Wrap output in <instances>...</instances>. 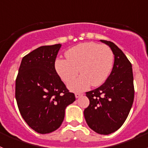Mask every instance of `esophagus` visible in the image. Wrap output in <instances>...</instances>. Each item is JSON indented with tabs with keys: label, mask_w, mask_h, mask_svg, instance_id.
I'll return each instance as SVG.
<instances>
[{
	"label": "esophagus",
	"mask_w": 148,
	"mask_h": 148,
	"mask_svg": "<svg viewBox=\"0 0 148 148\" xmlns=\"http://www.w3.org/2000/svg\"><path fill=\"white\" fill-rule=\"evenodd\" d=\"M82 95V94H81V93H75V98H76V99H78V98L81 97Z\"/></svg>",
	"instance_id": "1"
}]
</instances>
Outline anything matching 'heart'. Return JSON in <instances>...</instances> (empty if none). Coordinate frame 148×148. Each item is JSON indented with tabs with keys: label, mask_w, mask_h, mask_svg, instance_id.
<instances>
[{
	"label": "heart",
	"mask_w": 148,
	"mask_h": 148,
	"mask_svg": "<svg viewBox=\"0 0 148 148\" xmlns=\"http://www.w3.org/2000/svg\"><path fill=\"white\" fill-rule=\"evenodd\" d=\"M67 59L57 58L55 69L63 82H70L68 88L73 92H83L92 86L102 84L109 76L113 65V54L108 47L93 42L74 46L66 53ZM79 70H78V69Z\"/></svg>",
	"instance_id": "heart-1"
}]
</instances>
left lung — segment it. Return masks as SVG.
<instances>
[{
  "label": "left lung",
  "mask_w": 148,
  "mask_h": 148,
  "mask_svg": "<svg viewBox=\"0 0 148 148\" xmlns=\"http://www.w3.org/2000/svg\"><path fill=\"white\" fill-rule=\"evenodd\" d=\"M114 55L113 70L106 82L86 92L90 104L84 111L87 125L95 133L108 135L119 130L126 120L134 99L132 64L111 41L100 40Z\"/></svg>",
  "instance_id": "8db88e82"
}]
</instances>
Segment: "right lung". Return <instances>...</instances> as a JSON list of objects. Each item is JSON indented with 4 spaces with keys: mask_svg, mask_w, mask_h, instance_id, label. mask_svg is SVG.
<instances>
[{
    "mask_svg": "<svg viewBox=\"0 0 148 148\" xmlns=\"http://www.w3.org/2000/svg\"><path fill=\"white\" fill-rule=\"evenodd\" d=\"M61 44L42 46L22 58L15 81V99L27 125L38 133L57 130L65 109L75 101L55 69Z\"/></svg>",
    "mask_w": 148,
    "mask_h": 148,
    "instance_id": "1",
    "label": "right lung"
}]
</instances>
